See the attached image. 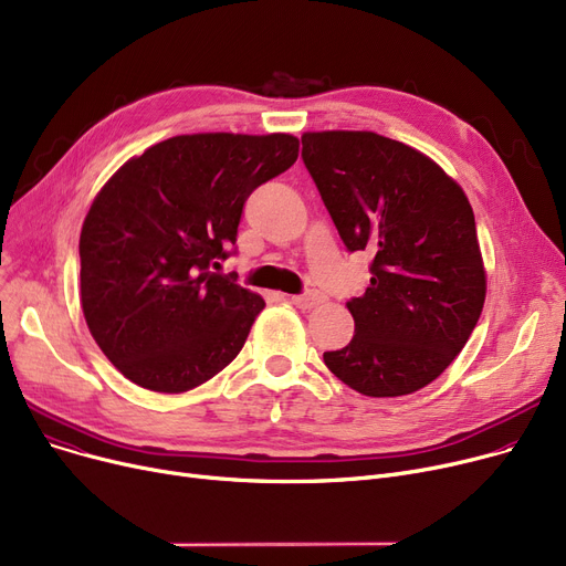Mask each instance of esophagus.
I'll list each match as a JSON object with an SVG mask.
<instances>
[{
    "mask_svg": "<svg viewBox=\"0 0 566 566\" xmlns=\"http://www.w3.org/2000/svg\"><path fill=\"white\" fill-rule=\"evenodd\" d=\"M318 303H323V295L318 291H307L301 295H291V305H295L298 310H312Z\"/></svg>",
    "mask_w": 566,
    "mask_h": 566,
    "instance_id": "1",
    "label": "esophagus"
}]
</instances>
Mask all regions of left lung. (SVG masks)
Returning <instances> with one entry per match:
<instances>
[{"instance_id": "8db88e82", "label": "left lung", "mask_w": 566, "mask_h": 566, "mask_svg": "<svg viewBox=\"0 0 566 566\" xmlns=\"http://www.w3.org/2000/svg\"><path fill=\"white\" fill-rule=\"evenodd\" d=\"M303 160L346 250L374 254L367 291L346 303L355 335L323 363L365 397L418 392L452 365L484 307L472 206L431 158L376 133H305Z\"/></svg>"}]
</instances>
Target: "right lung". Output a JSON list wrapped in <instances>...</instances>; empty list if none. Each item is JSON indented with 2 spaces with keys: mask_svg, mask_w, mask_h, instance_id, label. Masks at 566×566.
Instances as JSON below:
<instances>
[{
  "mask_svg": "<svg viewBox=\"0 0 566 566\" xmlns=\"http://www.w3.org/2000/svg\"><path fill=\"white\" fill-rule=\"evenodd\" d=\"M298 137L199 133L130 158L80 233L82 312L139 388L178 395L241 353L263 298L213 273L235 250L248 197L298 158Z\"/></svg>",
  "mask_w": 566,
  "mask_h": 566,
  "instance_id": "obj_1",
  "label": "right lung"
}]
</instances>
